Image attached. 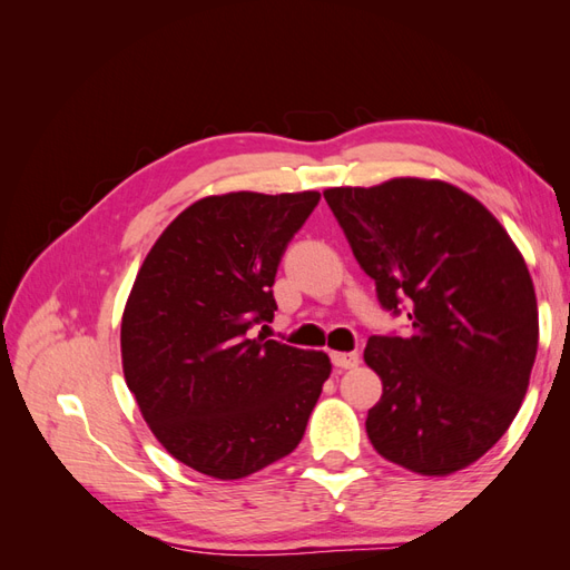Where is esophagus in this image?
Segmentation results:
<instances>
[{
    "label": "esophagus",
    "mask_w": 570,
    "mask_h": 570,
    "mask_svg": "<svg viewBox=\"0 0 570 570\" xmlns=\"http://www.w3.org/2000/svg\"><path fill=\"white\" fill-rule=\"evenodd\" d=\"M331 361H333L335 368L347 371V368L358 366V354H356V352H333V354H331Z\"/></svg>",
    "instance_id": "obj_1"
}]
</instances>
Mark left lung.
Instances as JSON below:
<instances>
[{
	"label": "left lung",
	"mask_w": 570,
	"mask_h": 570,
	"mask_svg": "<svg viewBox=\"0 0 570 570\" xmlns=\"http://www.w3.org/2000/svg\"><path fill=\"white\" fill-rule=\"evenodd\" d=\"M377 304L409 335H371L383 396L366 419L375 452L423 475L478 461L507 433L538 354V302L523 256L471 195L396 178L323 193Z\"/></svg>",
	"instance_id": "8db88e82"
}]
</instances>
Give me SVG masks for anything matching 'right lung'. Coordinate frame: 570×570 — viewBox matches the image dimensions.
I'll return each instance as SVG.
<instances>
[{"mask_svg": "<svg viewBox=\"0 0 570 570\" xmlns=\"http://www.w3.org/2000/svg\"><path fill=\"white\" fill-rule=\"evenodd\" d=\"M318 193L195 202L161 233L120 323L128 390L189 469L237 480L299 444L331 358L252 337L278 312L273 283Z\"/></svg>", "mask_w": 570, "mask_h": 570, "instance_id": "add662e5", "label": "right lung"}]
</instances>
